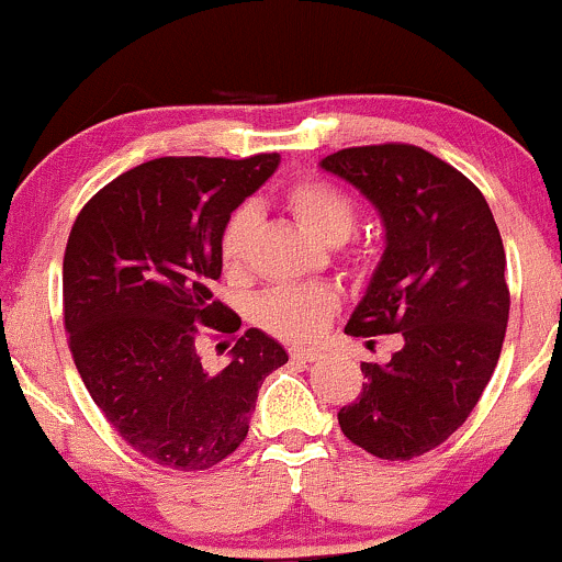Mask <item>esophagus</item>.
Instances as JSON below:
<instances>
[{
	"mask_svg": "<svg viewBox=\"0 0 562 562\" xmlns=\"http://www.w3.org/2000/svg\"><path fill=\"white\" fill-rule=\"evenodd\" d=\"M290 357L299 359V362H314V359H322V351L312 346H293L290 348Z\"/></svg>",
	"mask_w": 562,
	"mask_h": 562,
	"instance_id": "obj_1",
	"label": "esophagus"
}]
</instances>
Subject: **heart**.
<instances>
[{"instance_id": "heart-1", "label": "heart", "mask_w": 562, "mask_h": 562, "mask_svg": "<svg viewBox=\"0 0 562 562\" xmlns=\"http://www.w3.org/2000/svg\"><path fill=\"white\" fill-rule=\"evenodd\" d=\"M288 205L299 222L319 237L322 243L351 235L357 224V203L348 192L325 179H301L288 190ZM256 227V211L243 205L227 218L218 235V259L224 269H240L248 250L250 232ZM333 293L325 288L308 285H277L261 293L256 301V319L269 333L288 340H306L317 335L333 308Z\"/></svg>"}]
</instances>
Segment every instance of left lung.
I'll return each mask as SVG.
<instances>
[{"mask_svg": "<svg viewBox=\"0 0 562 562\" xmlns=\"http://www.w3.org/2000/svg\"><path fill=\"white\" fill-rule=\"evenodd\" d=\"M319 169L357 187L385 232L346 333L404 340L385 364L362 362L367 383L338 412L340 430L380 460H412L468 420L499 362L509 314L499 229L479 187L423 147H348Z\"/></svg>", "mask_w": 562, "mask_h": 562, "instance_id": "left-lung-1", "label": "left lung"}]
</instances>
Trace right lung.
Returning a JSON list of instances; mask_svg holds the SVG:
<instances>
[{
	"instance_id": "1",
	"label": "right lung",
	"mask_w": 562,
	"mask_h": 562,
	"mask_svg": "<svg viewBox=\"0 0 562 562\" xmlns=\"http://www.w3.org/2000/svg\"><path fill=\"white\" fill-rule=\"evenodd\" d=\"M277 166V153L147 160L102 187L70 229L63 312L76 370L128 447L164 468L205 470L232 454L263 378L288 362L259 327L218 372L195 348L200 327L240 330L211 293L218 235Z\"/></svg>"
}]
</instances>
